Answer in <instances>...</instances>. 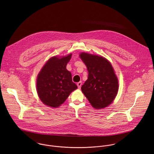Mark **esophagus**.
I'll list each match as a JSON object with an SVG mask.
<instances>
[{
    "mask_svg": "<svg viewBox=\"0 0 154 154\" xmlns=\"http://www.w3.org/2000/svg\"><path fill=\"white\" fill-rule=\"evenodd\" d=\"M81 85H82V82H78V83L77 84V86H78V87L79 89L81 88Z\"/></svg>",
    "mask_w": 154,
    "mask_h": 154,
    "instance_id": "esophagus-1",
    "label": "esophagus"
}]
</instances>
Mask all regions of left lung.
<instances>
[{
    "mask_svg": "<svg viewBox=\"0 0 154 154\" xmlns=\"http://www.w3.org/2000/svg\"><path fill=\"white\" fill-rule=\"evenodd\" d=\"M79 56L88 71V79L81 87L82 92L94 108L107 107L116 97L119 88L113 67L102 56L87 53H82Z\"/></svg>",
    "mask_w": 154,
    "mask_h": 154,
    "instance_id": "8db88e82",
    "label": "left lung"
}]
</instances>
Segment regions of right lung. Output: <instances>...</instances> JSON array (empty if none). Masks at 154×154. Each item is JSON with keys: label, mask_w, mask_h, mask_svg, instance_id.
Masks as SVG:
<instances>
[{"label": "right lung", "mask_w": 154, "mask_h": 154, "mask_svg": "<svg viewBox=\"0 0 154 154\" xmlns=\"http://www.w3.org/2000/svg\"><path fill=\"white\" fill-rule=\"evenodd\" d=\"M72 54L59 58L51 57L39 72L37 79V91L45 105L56 108L63 104L77 85L72 82V74L66 65Z\"/></svg>", "instance_id": "obj_1"}]
</instances>
